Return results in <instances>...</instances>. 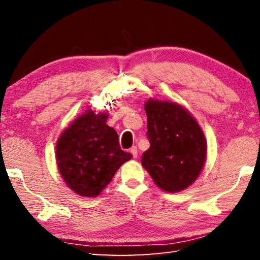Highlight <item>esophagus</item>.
Listing matches in <instances>:
<instances>
[{
    "instance_id": "1",
    "label": "esophagus",
    "mask_w": 260,
    "mask_h": 260,
    "mask_svg": "<svg viewBox=\"0 0 260 260\" xmlns=\"http://www.w3.org/2000/svg\"><path fill=\"white\" fill-rule=\"evenodd\" d=\"M129 152L132 153V155H133V157H134V158L138 157V148H136V147H132V148H131V150H129Z\"/></svg>"
}]
</instances>
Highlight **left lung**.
<instances>
[{"instance_id":"obj_1","label":"left lung","mask_w":260,"mask_h":260,"mask_svg":"<svg viewBox=\"0 0 260 260\" xmlns=\"http://www.w3.org/2000/svg\"><path fill=\"white\" fill-rule=\"evenodd\" d=\"M150 148L143 152L142 166L162 190L178 192L199 178L206 159L203 131L188 110L169 101L148 100Z\"/></svg>"}]
</instances>
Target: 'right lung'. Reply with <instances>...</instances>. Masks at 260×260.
<instances>
[{
    "mask_svg": "<svg viewBox=\"0 0 260 260\" xmlns=\"http://www.w3.org/2000/svg\"><path fill=\"white\" fill-rule=\"evenodd\" d=\"M108 113L90 108L74 119L56 143V161L70 189L83 197H96L108 186L117 170L129 160L119 138L107 125Z\"/></svg>",
    "mask_w": 260,
    "mask_h": 260,
    "instance_id": "obj_1",
    "label": "right lung"
}]
</instances>
